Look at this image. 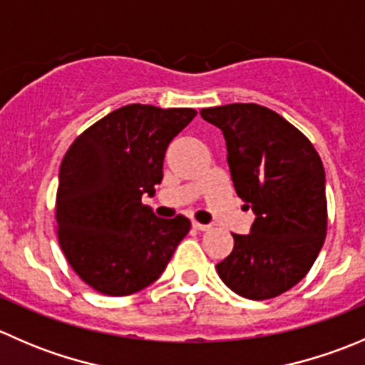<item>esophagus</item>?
Wrapping results in <instances>:
<instances>
[{"label":"esophagus","instance_id":"esophagus-1","mask_svg":"<svg viewBox=\"0 0 365 365\" xmlns=\"http://www.w3.org/2000/svg\"><path fill=\"white\" fill-rule=\"evenodd\" d=\"M192 227H194V230H197V231H208V230H210V226H208V224H201V222H196V220H192Z\"/></svg>","mask_w":365,"mask_h":365}]
</instances>
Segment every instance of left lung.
<instances>
[{
    "label": "left lung",
    "mask_w": 365,
    "mask_h": 365,
    "mask_svg": "<svg viewBox=\"0 0 365 365\" xmlns=\"http://www.w3.org/2000/svg\"><path fill=\"white\" fill-rule=\"evenodd\" d=\"M200 114L222 130L235 190L256 215L249 235H233V251L217 274L249 300L281 295L305 277L323 247V162L298 128L263 106L227 104Z\"/></svg>",
    "instance_id": "obj_1"
}]
</instances>
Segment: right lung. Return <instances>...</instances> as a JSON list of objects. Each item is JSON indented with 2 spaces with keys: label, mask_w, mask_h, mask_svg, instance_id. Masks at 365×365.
Here are the masks:
<instances>
[{
  "label": "right lung",
  "mask_w": 365,
  "mask_h": 365,
  "mask_svg": "<svg viewBox=\"0 0 365 365\" xmlns=\"http://www.w3.org/2000/svg\"><path fill=\"white\" fill-rule=\"evenodd\" d=\"M194 116L189 108L123 106L68 148L56 194L58 238L70 267L98 293L145 289L189 233L187 217L160 219L141 197L155 194L165 150Z\"/></svg>",
  "instance_id": "right-lung-1"
}]
</instances>
